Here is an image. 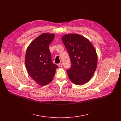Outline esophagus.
<instances>
[{
  "mask_svg": "<svg viewBox=\"0 0 121 121\" xmlns=\"http://www.w3.org/2000/svg\"><path fill=\"white\" fill-rule=\"evenodd\" d=\"M58 66H59V67H62V64H61V63H59V64H58Z\"/></svg>",
  "mask_w": 121,
  "mask_h": 121,
  "instance_id": "obj_1",
  "label": "esophagus"
}]
</instances>
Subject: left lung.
<instances>
[{"instance_id":"obj_1","label":"left lung","mask_w":121,"mask_h":121,"mask_svg":"<svg viewBox=\"0 0 121 121\" xmlns=\"http://www.w3.org/2000/svg\"><path fill=\"white\" fill-rule=\"evenodd\" d=\"M62 40L69 56L71 66L66 70L68 77L74 84L82 85L93 75L97 65V55L92 44L78 34H68Z\"/></svg>"}]
</instances>
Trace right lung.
<instances>
[{
	"mask_svg": "<svg viewBox=\"0 0 121 121\" xmlns=\"http://www.w3.org/2000/svg\"><path fill=\"white\" fill-rule=\"evenodd\" d=\"M55 34L43 33L34 39L27 48L25 65L31 78L38 84L46 85L53 80L58 66L52 61L49 44Z\"/></svg>",
	"mask_w": 121,
	"mask_h": 121,
	"instance_id": "right-lung-1",
	"label": "right lung"
}]
</instances>
